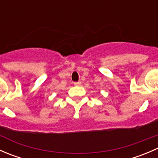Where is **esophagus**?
I'll use <instances>...</instances> for the list:
<instances>
[{"mask_svg": "<svg viewBox=\"0 0 158 158\" xmlns=\"http://www.w3.org/2000/svg\"><path fill=\"white\" fill-rule=\"evenodd\" d=\"M74 85H76V86H79V85H81V82L80 81H79V82H75Z\"/></svg>", "mask_w": 158, "mask_h": 158, "instance_id": "esophagus-1", "label": "esophagus"}]
</instances>
